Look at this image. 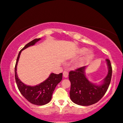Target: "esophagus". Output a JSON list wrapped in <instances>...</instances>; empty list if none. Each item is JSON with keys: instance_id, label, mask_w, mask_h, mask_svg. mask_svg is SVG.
Listing matches in <instances>:
<instances>
[{"instance_id": "esophagus-1", "label": "esophagus", "mask_w": 123, "mask_h": 123, "mask_svg": "<svg viewBox=\"0 0 123 123\" xmlns=\"http://www.w3.org/2000/svg\"><path fill=\"white\" fill-rule=\"evenodd\" d=\"M68 71H63V77H64V78H68Z\"/></svg>"}]
</instances>
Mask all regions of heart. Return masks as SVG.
<instances>
[{"label": "heart", "mask_w": 123, "mask_h": 123, "mask_svg": "<svg viewBox=\"0 0 123 123\" xmlns=\"http://www.w3.org/2000/svg\"><path fill=\"white\" fill-rule=\"evenodd\" d=\"M79 55H83L82 57L76 62V66L78 68H81L86 65L89 61H91L94 56V53L91 50H88L86 48H79L78 50Z\"/></svg>", "instance_id": "1"}]
</instances>
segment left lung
<instances>
[{"mask_svg": "<svg viewBox=\"0 0 123 123\" xmlns=\"http://www.w3.org/2000/svg\"><path fill=\"white\" fill-rule=\"evenodd\" d=\"M108 73L101 84L90 81L86 75L87 66L71 71L68 78L71 82L70 99L75 104L80 106H89L96 104L102 98L110 84L112 76V67L109 60L106 59Z\"/></svg>", "mask_w": 123, "mask_h": 123, "instance_id": "obj_1", "label": "left lung"}]
</instances>
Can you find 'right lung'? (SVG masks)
<instances>
[{"instance_id":"obj_1","label":"right lung","mask_w":123,"mask_h":123,"mask_svg":"<svg viewBox=\"0 0 123 123\" xmlns=\"http://www.w3.org/2000/svg\"><path fill=\"white\" fill-rule=\"evenodd\" d=\"M40 38L35 39L27 43L19 52L15 66V79L17 87L22 95L29 102L36 105H44L52 99V96L57 85L62 80V73L55 74L51 73L45 80L34 86H27L21 81L17 74V66L21 52L26 48L35 45Z\"/></svg>"}]
</instances>
